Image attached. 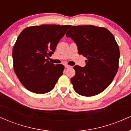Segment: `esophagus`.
<instances>
[{"mask_svg": "<svg viewBox=\"0 0 131 131\" xmlns=\"http://www.w3.org/2000/svg\"><path fill=\"white\" fill-rule=\"evenodd\" d=\"M64 67H65L66 68H68L71 67V66L68 65V64H65V65H64Z\"/></svg>", "mask_w": 131, "mask_h": 131, "instance_id": "1", "label": "esophagus"}]
</instances>
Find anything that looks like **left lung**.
<instances>
[{
    "label": "left lung",
    "instance_id": "8db88e82",
    "mask_svg": "<svg viewBox=\"0 0 131 131\" xmlns=\"http://www.w3.org/2000/svg\"><path fill=\"white\" fill-rule=\"evenodd\" d=\"M66 36L77 44L79 55L87 58L84 67H73L76 74L71 82L74 91L85 97L102 92L119 68V49L114 36L105 28L94 25L71 26Z\"/></svg>",
    "mask_w": 131,
    "mask_h": 131
}]
</instances>
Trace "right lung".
I'll use <instances>...</instances> for the list:
<instances>
[{"mask_svg":"<svg viewBox=\"0 0 131 131\" xmlns=\"http://www.w3.org/2000/svg\"><path fill=\"white\" fill-rule=\"evenodd\" d=\"M71 25H42L27 27L21 32L12 51L13 69L28 91L46 94L53 89L64 67L48 58Z\"/></svg>","mask_w":131,"mask_h":131,"instance_id":"1","label":"right lung"}]
</instances>
